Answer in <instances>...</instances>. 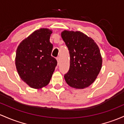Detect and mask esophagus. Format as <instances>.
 Returning a JSON list of instances; mask_svg holds the SVG:
<instances>
[{"mask_svg": "<svg viewBox=\"0 0 124 124\" xmlns=\"http://www.w3.org/2000/svg\"><path fill=\"white\" fill-rule=\"evenodd\" d=\"M56 60H57V61H58V64H59V61H60V58H59V56L57 57Z\"/></svg>", "mask_w": 124, "mask_h": 124, "instance_id": "34e87169", "label": "esophagus"}]
</instances>
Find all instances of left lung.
<instances>
[{"label": "left lung", "instance_id": "obj_1", "mask_svg": "<svg viewBox=\"0 0 124 124\" xmlns=\"http://www.w3.org/2000/svg\"><path fill=\"white\" fill-rule=\"evenodd\" d=\"M61 36L70 55V66L64 75L65 81L76 89L89 86L102 67L100 49L93 39L81 32L64 31Z\"/></svg>", "mask_w": 124, "mask_h": 124}]
</instances>
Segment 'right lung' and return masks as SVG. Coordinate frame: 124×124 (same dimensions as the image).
Here are the masks:
<instances>
[{
  "instance_id": "add662e5",
  "label": "right lung",
  "mask_w": 124,
  "mask_h": 124,
  "mask_svg": "<svg viewBox=\"0 0 124 124\" xmlns=\"http://www.w3.org/2000/svg\"><path fill=\"white\" fill-rule=\"evenodd\" d=\"M52 31L42 28L35 31L20 43L16 50L15 63L20 78L31 88L46 86L57 65L51 56Z\"/></svg>"
}]
</instances>
